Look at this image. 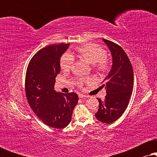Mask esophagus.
<instances>
[{
	"label": "esophagus",
	"instance_id": "obj_1",
	"mask_svg": "<svg viewBox=\"0 0 157 157\" xmlns=\"http://www.w3.org/2000/svg\"><path fill=\"white\" fill-rule=\"evenodd\" d=\"M78 97H79V98H87V97H89V96H87V95H84V94H78Z\"/></svg>",
	"mask_w": 157,
	"mask_h": 157
}]
</instances>
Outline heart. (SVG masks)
I'll use <instances>...</instances> for the list:
<instances>
[{
	"label": "heart",
	"mask_w": 157,
	"mask_h": 157,
	"mask_svg": "<svg viewBox=\"0 0 157 157\" xmlns=\"http://www.w3.org/2000/svg\"><path fill=\"white\" fill-rule=\"evenodd\" d=\"M77 55L81 59L93 65V68L98 72L104 73L109 69V62L106 57V51L101 46L95 44H87L76 48ZM74 57L69 53H65L60 59V67L64 71H68L71 68L74 63ZM83 79H78L77 84L82 86Z\"/></svg>",
	"instance_id": "obj_1"
}]
</instances>
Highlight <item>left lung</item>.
<instances>
[{"label":"left lung","mask_w":157,"mask_h":157,"mask_svg":"<svg viewBox=\"0 0 157 157\" xmlns=\"http://www.w3.org/2000/svg\"><path fill=\"white\" fill-rule=\"evenodd\" d=\"M112 55L113 65L102 85L106 90L105 99L99 102L95 116L98 121L111 124L121 117L128 106L134 87L133 68L125 51L111 40L103 39Z\"/></svg>","instance_id":"1"}]
</instances>
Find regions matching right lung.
I'll list each match as a JSON object with an SVG mask.
<instances>
[{
  "label": "right lung",
  "instance_id": "obj_1",
  "mask_svg": "<svg viewBox=\"0 0 157 157\" xmlns=\"http://www.w3.org/2000/svg\"><path fill=\"white\" fill-rule=\"evenodd\" d=\"M68 46L69 44H60L41 48L32 57L25 74V94L30 106L45 124L56 128L69 124L78 101L76 93L54 90L56 77L61 69L60 59Z\"/></svg>",
  "mask_w": 157,
  "mask_h": 157
}]
</instances>
